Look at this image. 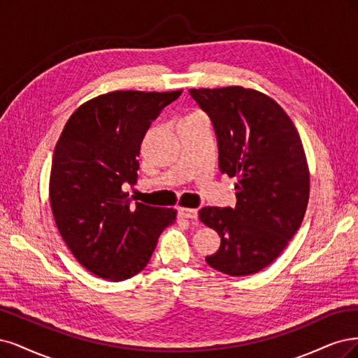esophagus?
I'll use <instances>...</instances> for the list:
<instances>
[{
  "label": "esophagus",
  "instance_id": "esophagus-1",
  "mask_svg": "<svg viewBox=\"0 0 358 358\" xmlns=\"http://www.w3.org/2000/svg\"><path fill=\"white\" fill-rule=\"evenodd\" d=\"M178 215L181 218H189V220H196L198 218V210L193 208H180L178 210Z\"/></svg>",
  "mask_w": 358,
  "mask_h": 358
}]
</instances>
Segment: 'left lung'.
<instances>
[{"instance_id":"left-lung-1","label":"left lung","mask_w":358,"mask_h":358,"mask_svg":"<svg viewBox=\"0 0 358 358\" xmlns=\"http://www.w3.org/2000/svg\"><path fill=\"white\" fill-rule=\"evenodd\" d=\"M189 92L213 122L220 171L238 178L235 208L199 211L222 238L205 260L226 275L256 273L281 255L303 220L309 169L301 136L280 103L255 89Z\"/></svg>"}]
</instances>
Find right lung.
<instances>
[{"label":"right lung","mask_w":358,"mask_h":358,"mask_svg":"<svg viewBox=\"0 0 358 358\" xmlns=\"http://www.w3.org/2000/svg\"><path fill=\"white\" fill-rule=\"evenodd\" d=\"M182 90H116L80 106L56 143L49 199L55 223L77 262L110 281L141 272L177 211L132 203L126 184L152 122Z\"/></svg>","instance_id":"add662e5"}]
</instances>
